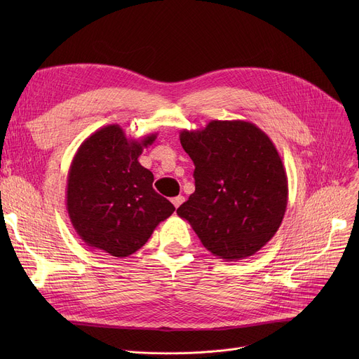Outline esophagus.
I'll use <instances>...</instances> for the list:
<instances>
[{"instance_id":"obj_1","label":"esophagus","mask_w":359,"mask_h":359,"mask_svg":"<svg viewBox=\"0 0 359 359\" xmlns=\"http://www.w3.org/2000/svg\"><path fill=\"white\" fill-rule=\"evenodd\" d=\"M183 202H184V196H182V195H179V196H176V198L172 199V203L175 205V208H179V206H180Z\"/></svg>"}]
</instances>
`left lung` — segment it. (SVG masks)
<instances>
[{
  "label": "left lung",
  "mask_w": 359,
  "mask_h": 359,
  "mask_svg": "<svg viewBox=\"0 0 359 359\" xmlns=\"http://www.w3.org/2000/svg\"><path fill=\"white\" fill-rule=\"evenodd\" d=\"M195 164V192L177 208L218 259L253 256L275 236L288 203V179L272 140L248 121H211L180 132Z\"/></svg>",
  "instance_id": "obj_1"
}]
</instances>
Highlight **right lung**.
I'll return each mask as SVG.
<instances>
[{
	"label": "right lung",
	"mask_w": 359,
	"mask_h": 359,
	"mask_svg": "<svg viewBox=\"0 0 359 359\" xmlns=\"http://www.w3.org/2000/svg\"><path fill=\"white\" fill-rule=\"evenodd\" d=\"M156 138L154 132L132 140L119 125H106L79 147L65 201L72 227L87 246L130 256L175 212L173 203L153 189V173L138 161Z\"/></svg>",
	"instance_id": "obj_1"
}]
</instances>
